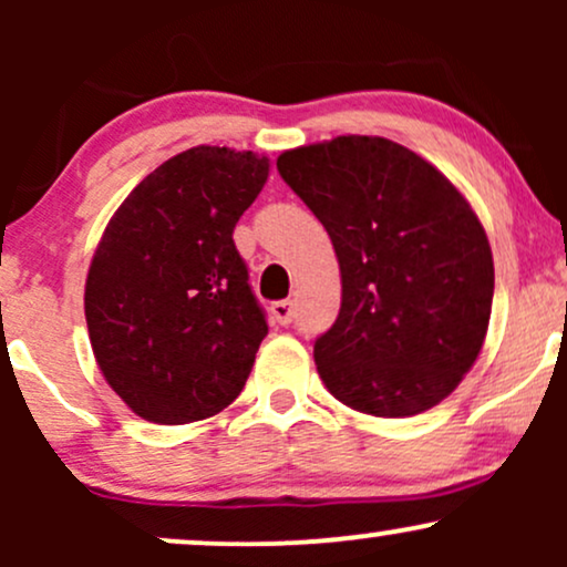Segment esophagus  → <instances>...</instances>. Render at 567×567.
I'll return each mask as SVG.
<instances>
[{
	"label": "esophagus",
	"mask_w": 567,
	"mask_h": 567,
	"mask_svg": "<svg viewBox=\"0 0 567 567\" xmlns=\"http://www.w3.org/2000/svg\"><path fill=\"white\" fill-rule=\"evenodd\" d=\"M271 317L279 324H290L292 322V301H277L271 303Z\"/></svg>",
	"instance_id": "34e87169"
}]
</instances>
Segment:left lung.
I'll return each instance as SVG.
<instances>
[{
  "label": "left lung",
  "instance_id": "left-lung-1",
  "mask_svg": "<svg viewBox=\"0 0 567 567\" xmlns=\"http://www.w3.org/2000/svg\"><path fill=\"white\" fill-rule=\"evenodd\" d=\"M277 171L341 266V311L315 341L328 392L381 419L437 405L491 320L493 252L470 202L424 157L373 135L292 148Z\"/></svg>",
  "mask_w": 567,
  "mask_h": 567
}]
</instances>
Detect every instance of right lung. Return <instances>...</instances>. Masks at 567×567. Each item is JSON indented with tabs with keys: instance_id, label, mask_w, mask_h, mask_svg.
Returning <instances> with one entry per match:
<instances>
[{
	"instance_id": "add662e5",
	"label": "right lung",
	"mask_w": 567,
	"mask_h": 567,
	"mask_svg": "<svg viewBox=\"0 0 567 567\" xmlns=\"http://www.w3.org/2000/svg\"><path fill=\"white\" fill-rule=\"evenodd\" d=\"M266 178V157L194 146L109 220L84 317L103 379L141 419L192 424L243 392L269 324L231 234Z\"/></svg>"
}]
</instances>
